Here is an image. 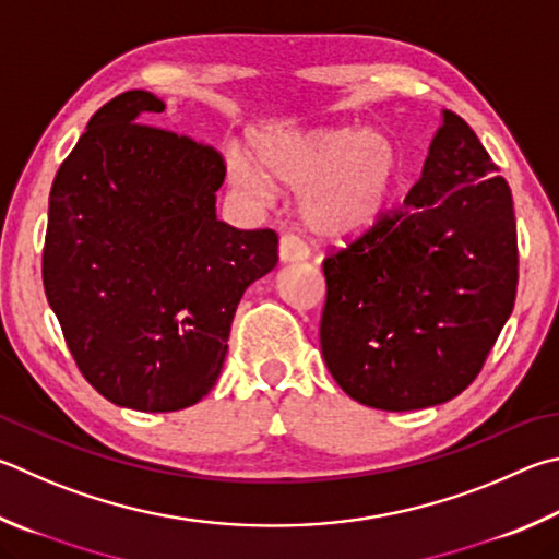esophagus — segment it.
Returning a JSON list of instances; mask_svg holds the SVG:
<instances>
[{"label": "esophagus", "instance_id": "esophagus-1", "mask_svg": "<svg viewBox=\"0 0 559 559\" xmlns=\"http://www.w3.org/2000/svg\"><path fill=\"white\" fill-rule=\"evenodd\" d=\"M310 257V249L298 235L281 237V261H302Z\"/></svg>", "mask_w": 559, "mask_h": 559}]
</instances>
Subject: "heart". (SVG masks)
Listing matches in <instances>:
<instances>
[{
	"instance_id": "obj_1",
	"label": "heart",
	"mask_w": 559,
	"mask_h": 559,
	"mask_svg": "<svg viewBox=\"0 0 559 559\" xmlns=\"http://www.w3.org/2000/svg\"><path fill=\"white\" fill-rule=\"evenodd\" d=\"M261 170L229 156L227 176L237 190L266 198L273 182L302 190L300 217L322 239L367 235L391 207L403 176V154L385 131L320 127L259 141Z\"/></svg>"
}]
</instances>
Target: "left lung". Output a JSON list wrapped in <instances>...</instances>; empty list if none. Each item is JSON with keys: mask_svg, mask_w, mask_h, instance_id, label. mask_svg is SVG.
I'll list each match as a JSON object with an SVG mask.
<instances>
[{"mask_svg": "<svg viewBox=\"0 0 559 559\" xmlns=\"http://www.w3.org/2000/svg\"><path fill=\"white\" fill-rule=\"evenodd\" d=\"M320 347L342 391L369 408L418 411L469 385L519 288L511 188L454 111L401 207L322 261Z\"/></svg>", "mask_w": 559, "mask_h": 559, "instance_id": "obj_1", "label": "left lung"}]
</instances>
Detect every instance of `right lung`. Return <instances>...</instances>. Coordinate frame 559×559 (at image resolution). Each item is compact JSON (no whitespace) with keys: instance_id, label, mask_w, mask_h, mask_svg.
Here are the masks:
<instances>
[{"instance_id":"obj_1","label":"right lung","mask_w":559,"mask_h":559,"mask_svg":"<svg viewBox=\"0 0 559 559\" xmlns=\"http://www.w3.org/2000/svg\"><path fill=\"white\" fill-rule=\"evenodd\" d=\"M164 109L129 90L95 111L50 188L40 263L80 373L144 413L210 393L241 296L278 263L276 231L217 219L219 151L144 124Z\"/></svg>"}]
</instances>
